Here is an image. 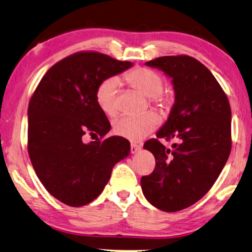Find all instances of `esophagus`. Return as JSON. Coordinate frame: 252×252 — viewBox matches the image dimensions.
Segmentation results:
<instances>
[{"mask_svg":"<svg viewBox=\"0 0 252 252\" xmlns=\"http://www.w3.org/2000/svg\"><path fill=\"white\" fill-rule=\"evenodd\" d=\"M139 150H140V146L137 145V144H135V143H132L131 145H130V151H131L132 154H136Z\"/></svg>","mask_w":252,"mask_h":252,"instance_id":"1","label":"esophagus"}]
</instances>
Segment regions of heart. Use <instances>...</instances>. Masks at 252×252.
<instances>
[{
    "label": "heart",
    "instance_id": "1",
    "mask_svg": "<svg viewBox=\"0 0 252 252\" xmlns=\"http://www.w3.org/2000/svg\"><path fill=\"white\" fill-rule=\"evenodd\" d=\"M126 82L142 93L158 108L163 109L168 105L169 99L162 92L163 79L159 73L149 68H137L126 72ZM119 80L108 78L100 84L95 92L96 105L106 115H115L117 110L116 91ZM160 119L156 113L147 112L139 116H121L113 123V130L117 136L139 142L149 136L159 126Z\"/></svg>",
    "mask_w": 252,
    "mask_h": 252
}]
</instances>
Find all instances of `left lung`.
Here are the masks:
<instances>
[{
    "instance_id": "1",
    "label": "left lung",
    "mask_w": 252,
    "mask_h": 252,
    "mask_svg": "<svg viewBox=\"0 0 252 252\" xmlns=\"http://www.w3.org/2000/svg\"><path fill=\"white\" fill-rule=\"evenodd\" d=\"M145 64L172 79L175 102L157 138L144 144L156 158V168L140 184L154 207L176 212L198 202L226 165L231 149L230 106L212 72L196 59L162 56ZM159 138L176 143L167 149Z\"/></svg>"
}]
</instances>
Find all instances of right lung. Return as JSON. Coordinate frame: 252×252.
Returning <instances> with one entry per match:
<instances>
[{
	"label": "right lung",
	"mask_w": 252,
	"mask_h": 252,
	"mask_svg": "<svg viewBox=\"0 0 252 252\" xmlns=\"http://www.w3.org/2000/svg\"><path fill=\"white\" fill-rule=\"evenodd\" d=\"M132 65L105 54L76 53L46 72L30 100V159L40 182L60 202L73 207L91 203L105 189L113 167L129 156L130 143L123 137L87 144L82 138L109 131L96 89Z\"/></svg>",
	"instance_id": "1"
}]
</instances>
